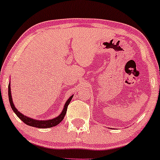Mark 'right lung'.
<instances>
[{"label":"right lung","instance_id":"add662e5","mask_svg":"<svg viewBox=\"0 0 160 160\" xmlns=\"http://www.w3.org/2000/svg\"><path fill=\"white\" fill-rule=\"evenodd\" d=\"M8 96H9V101H10V106L12 110L13 111L14 113L17 115V117L23 121L25 124L28 125L30 126H33V127H37L39 128H51L53 126H56L58 124H59L62 122V120L65 117L66 112H67L68 106L70 103V102L71 101V99L73 98V95H71L70 98L68 99V101L66 102V103L64 106L63 111H62V113H60L59 116L56 117L54 119H51V120H34V119L30 118V117H28L26 116L23 115L22 113H20L19 111H18V110L16 109L15 106H14L13 102H12V95H11V90H10V83H9L8 86Z\"/></svg>","mask_w":160,"mask_h":160}]
</instances>
